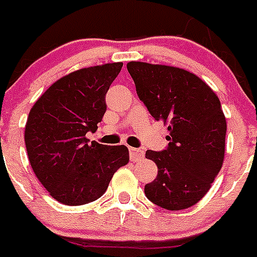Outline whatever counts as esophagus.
<instances>
[{
    "label": "esophagus",
    "instance_id": "obj_1",
    "mask_svg": "<svg viewBox=\"0 0 257 257\" xmlns=\"http://www.w3.org/2000/svg\"><path fill=\"white\" fill-rule=\"evenodd\" d=\"M128 151H130V158L131 161H139L142 160L143 156H144V153H143V151H140V149H135V148H128Z\"/></svg>",
    "mask_w": 257,
    "mask_h": 257
}]
</instances>
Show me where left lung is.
Listing matches in <instances>:
<instances>
[{
	"label": "left lung",
	"instance_id": "1",
	"mask_svg": "<svg viewBox=\"0 0 257 257\" xmlns=\"http://www.w3.org/2000/svg\"><path fill=\"white\" fill-rule=\"evenodd\" d=\"M127 70L140 100L170 133L167 149L145 153L158 167L145 196L170 211L192 207L210 190L224 162L226 119L219 97L181 68L130 61Z\"/></svg>",
	"mask_w": 257,
	"mask_h": 257
}]
</instances>
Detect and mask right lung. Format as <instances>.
<instances>
[{"label":"right lung","instance_id":"right-lung-1","mask_svg":"<svg viewBox=\"0 0 257 257\" xmlns=\"http://www.w3.org/2000/svg\"><path fill=\"white\" fill-rule=\"evenodd\" d=\"M123 63L74 70L52 83L32 106L24 131L33 172L52 198L68 206L96 201L130 161L124 145L88 143L106 110L105 94Z\"/></svg>","mask_w":257,"mask_h":257}]
</instances>
